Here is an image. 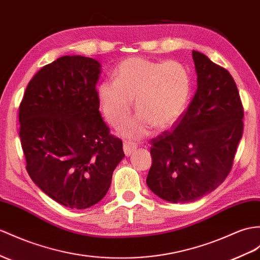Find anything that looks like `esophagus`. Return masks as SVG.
Here are the masks:
<instances>
[{"label":"esophagus","mask_w":260,"mask_h":260,"mask_svg":"<svg viewBox=\"0 0 260 260\" xmlns=\"http://www.w3.org/2000/svg\"><path fill=\"white\" fill-rule=\"evenodd\" d=\"M137 149V144L134 142H129V141H124L123 142V151L125 155H130L132 152Z\"/></svg>","instance_id":"34e87169"}]
</instances>
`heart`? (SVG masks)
<instances>
[{"label": "heart", "instance_id": "heart-1", "mask_svg": "<svg viewBox=\"0 0 260 260\" xmlns=\"http://www.w3.org/2000/svg\"><path fill=\"white\" fill-rule=\"evenodd\" d=\"M191 91L186 68L175 60L153 61L142 57L123 60L116 72V80H105L98 87V100L112 126L121 124L135 100L137 115L126 122V137L147 136L152 125L166 129L184 112Z\"/></svg>", "mask_w": 260, "mask_h": 260}]
</instances>
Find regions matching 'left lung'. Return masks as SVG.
Returning a JSON list of instances; mask_svg holds the SVG:
<instances>
[{
  "mask_svg": "<svg viewBox=\"0 0 260 260\" xmlns=\"http://www.w3.org/2000/svg\"><path fill=\"white\" fill-rule=\"evenodd\" d=\"M198 89L187 109L151 140L147 184L172 203L203 198L231 172L243 136L244 109L237 86L225 68L193 50Z\"/></svg>",
  "mask_w": 260,
  "mask_h": 260,
  "instance_id": "obj_1",
  "label": "left lung"
}]
</instances>
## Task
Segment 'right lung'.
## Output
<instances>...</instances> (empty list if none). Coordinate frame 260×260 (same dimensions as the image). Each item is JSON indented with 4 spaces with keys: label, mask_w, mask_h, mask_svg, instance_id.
Masks as SVG:
<instances>
[{
    "label": "right lung",
    "mask_w": 260,
    "mask_h": 260,
    "mask_svg": "<svg viewBox=\"0 0 260 260\" xmlns=\"http://www.w3.org/2000/svg\"><path fill=\"white\" fill-rule=\"evenodd\" d=\"M99 61L62 56L30 79L20 105L26 170L50 199L84 210L105 198L124 153L99 112Z\"/></svg>",
    "instance_id": "1"
}]
</instances>
